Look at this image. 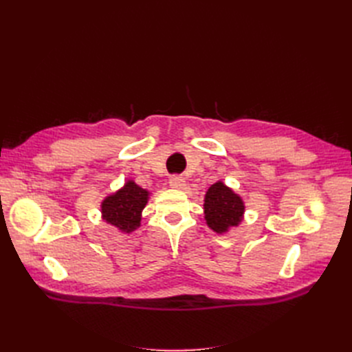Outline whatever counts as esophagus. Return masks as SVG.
Instances as JSON below:
<instances>
[{
	"instance_id": "obj_1",
	"label": "esophagus",
	"mask_w": 352,
	"mask_h": 352,
	"mask_svg": "<svg viewBox=\"0 0 352 352\" xmlns=\"http://www.w3.org/2000/svg\"><path fill=\"white\" fill-rule=\"evenodd\" d=\"M170 186L175 189H184L185 188V179L179 175H173L170 177Z\"/></svg>"
}]
</instances>
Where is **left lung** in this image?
<instances>
[{"mask_svg": "<svg viewBox=\"0 0 352 352\" xmlns=\"http://www.w3.org/2000/svg\"><path fill=\"white\" fill-rule=\"evenodd\" d=\"M204 211L207 225L214 232L223 233L242 220L243 202L226 185L217 182L207 190Z\"/></svg>", "mask_w": 352, "mask_h": 352, "instance_id": "obj_1", "label": "left lung"}]
</instances>
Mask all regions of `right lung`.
Here are the masks:
<instances>
[{"label":"right lung","mask_w":352,"mask_h":352,"mask_svg":"<svg viewBox=\"0 0 352 352\" xmlns=\"http://www.w3.org/2000/svg\"><path fill=\"white\" fill-rule=\"evenodd\" d=\"M148 201V192L132 180L123 189L102 201V219L113 226L129 233L133 232L141 221V212Z\"/></svg>","instance_id":"obj_1"}]
</instances>
